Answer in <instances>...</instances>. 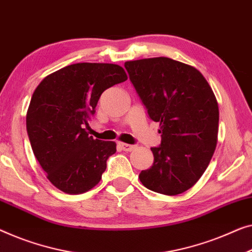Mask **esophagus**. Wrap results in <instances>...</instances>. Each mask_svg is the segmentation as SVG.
<instances>
[{"mask_svg": "<svg viewBox=\"0 0 252 252\" xmlns=\"http://www.w3.org/2000/svg\"><path fill=\"white\" fill-rule=\"evenodd\" d=\"M118 145H119V148L122 149V150H124V151H128V152H130V151H133L134 149H135V145L127 144V143H123V142H119Z\"/></svg>", "mask_w": 252, "mask_h": 252, "instance_id": "esophagus-1", "label": "esophagus"}]
</instances>
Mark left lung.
I'll return each mask as SVG.
<instances>
[{"mask_svg": "<svg viewBox=\"0 0 252 252\" xmlns=\"http://www.w3.org/2000/svg\"><path fill=\"white\" fill-rule=\"evenodd\" d=\"M125 68L161 134L160 147L151 148L153 165L138 178L151 191L181 194L202 176L216 149V96L198 69L170 58L127 61Z\"/></svg>", "mask_w": 252, "mask_h": 252, "instance_id": "obj_1", "label": "left lung"}]
</instances>
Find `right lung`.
Listing matches in <instances>:
<instances>
[{
  "label": "right lung",
  "instance_id": "1",
  "mask_svg": "<svg viewBox=\"0 0 252 252\" xmlns=\"http://www.w3.org/2000/svg\"><path fill=\"white\" fill-rule=\"evenodd\" d=\"M127 75L114 63H82L52 72L29 103L26 125L32 152L57 189L82 194L99 183L116 143L90 136L91 115L101 94Z\"/></svg>",
  "mask_w": 252,
  "mask_h": 252
}]
</instances>
